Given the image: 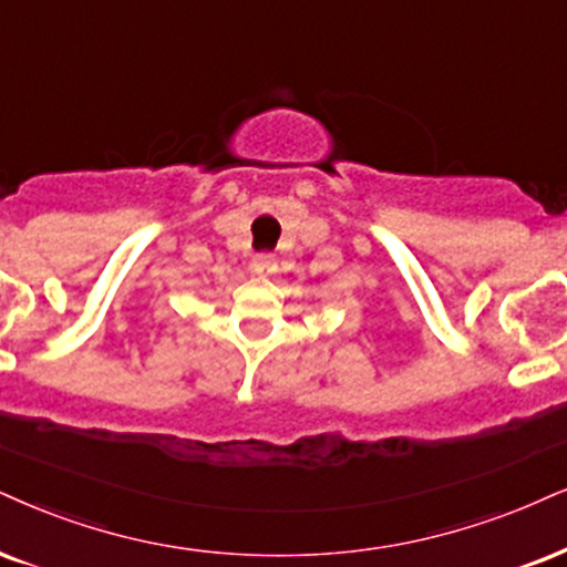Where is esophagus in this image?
<instances>
[{
  "label": "esophagus",
  "instance_id": "obj_1",
  "mask_svg": "<svg viewBox=\"0 0 567 567\" xmlns=\"http://www.w3.org/2000/svg\"><path fill=\"white\" fill-rule=\"evenodd\" d=\"M251 270L257 272V276H272V272L278 270V262H276V257L272 255H255L251 257Z\"/></svg>",
  "mask_w": 567,
  "mask_h": 567
}]
</instances>
